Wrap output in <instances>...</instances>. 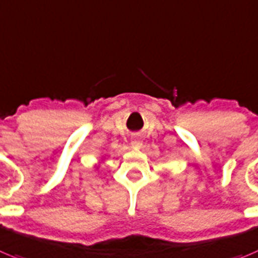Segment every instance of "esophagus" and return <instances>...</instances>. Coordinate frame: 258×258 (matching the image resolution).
<instances>
[{
    "mask_svg": "<svg viewBox=\"0 0 258 258\" xmlns=\"http://www.w3.org/2000/svg\"><path fill=\"white\" fill-rule=\"evenodd\" d=\"M131 144H132V146H134V148H140V146H141V141L139 140V139H132Z\"/></svg>",
    "mask_w": 258,
    "mask_h": 258,
    "instance_id": "obj_1",
    "label": "esophagus"
}]
</instances>
